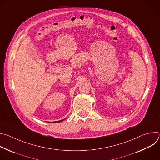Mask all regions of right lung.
<instances>
[{
  "instance_id": "add662e5",
  "label": "right lung",
  "mask_w": 160,
  "mask_h": 160,
  "mask_svg": "<svg viewBox=\"0 0 160 160\" xmlns=\"http://www.w3.org/2000/svg\"><path fill=\"white\" fill-rule=\"evenodd\" d=\"M62 121H63V120H59V121H57V122H54V123H58V122H62Z\"/></svg>"
}]
</instances>
